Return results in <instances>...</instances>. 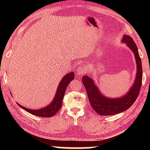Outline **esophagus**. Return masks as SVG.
I'll return each instance as SVG.
<instances>
[{
    "label": "esophagus",
    "instance_id": "1",
    "mask_svg": "<svg viewBox=\"0 0 150 150\" xmlns=\"http://www.w3.org/2000/svg\"><path fill=\"white\" fill-rule=\"evenodd\" d=\"M86 72H87V67H86L85 65L80 66V67L77 69V73L79 75H82Z\"/></svg>",
    "mask_w": 150,
    "mask_h": 150
}]
</instances>
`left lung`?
Returning <instances> with one entry per match:
<instances>
[{
  "mask_svg": "<svg viewBox=\"0 0 150 150\" xmlns=\"http://www.w3.org/2000/svg\"><path fill=\"white\" fill-rule=\"evenodd\" d=\"M122 42L126 44L134 53L136 62V75L134 83L125 95L118 98H108L101 93L92 77L84 75L82 82L87 91L91 106L101 116H111L126 110L135 102L140 91L142 81V61L138 47L130 36L124 35Z\"/></svg>",
  "mask_w": 150,
  "mask_h": 150,
  "instance_id": "1",
  "label": "left lung"
}]
</instances>
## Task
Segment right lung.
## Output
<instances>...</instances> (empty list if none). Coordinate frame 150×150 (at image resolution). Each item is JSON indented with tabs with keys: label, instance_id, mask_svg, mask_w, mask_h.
Listing matches in <instances>:
<instances>
[{
	"label": "right lung",
	"instance_id": "obj_1",
	"mask_svg": "<svg viewBox=\"0 0 150 150\" xmlns=\"http://www.w3.org/2000/svg\"><path fill=\"white\" fill-rule=\"evenodd\" d=\"M75 73L73 72H71L66 74L58 85L57 88L56 93H55L54 98L53 99L49 105H47L44 108H42L40 109H29L20 105L18 103L17 105L20 106L22 109L26 110L32 115L40 116V117H52L56 114L58 110H59L62 106V101L64 96L65 90L67 88V85L73 79H74Z\"/></svg>",
	"mask_w": 150,
	"mask_h": 150
}]
</instances>
